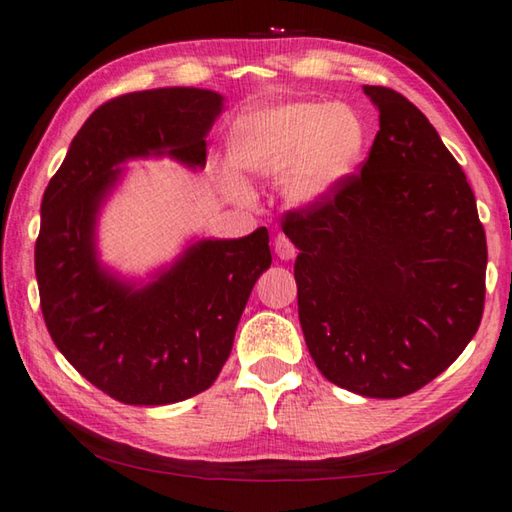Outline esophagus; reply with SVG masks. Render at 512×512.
<instances>
[{
	"mask_svg": "<svg viewBox=\"0 0 512 512\" xmlns=\"http://www.w3.org/2000/svg\"><path fill=\"white\" fill-rule=\"evenodd\" d=\"M275 253H277V257L280 259H284V262H288V259H293L295 255H297V248L293 246V241L288 239L286 235H277L275 237Z\"/></svg>",
	"mask_w": 512,
	"mask_h": 512,
	"instance_id": "obj_1",
	"label": "esophagus"
}]
</instances>
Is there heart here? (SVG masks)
Segmentation results:
<instances>
[{"label": "heart", "instance_id": "heart-1", "mask_svg": "<svg viewBox=\"0 0 512 512\" xmlns=\"http://www.w3.org/2000/svg\"><path fill=\"white\" fill-rule=\"evenodd\" d=\"M371 141L367 118L347 102L288 100L241 116L230 136V161L239 172L275 179L297 208L331 201L356 176ZM219 185L237 199L248 197L241 176L224 167Z\"/></svg>", "mask_w": 512, "mask_h": 512}]
</instances>
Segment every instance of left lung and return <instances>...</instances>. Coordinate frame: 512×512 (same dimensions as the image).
<instances>
[{
	"label": "left lung",
	"mask_w": 512,
	"mask_h": 512,
	"mask_svg": "<svg viewBox=\"0 0 512 512\" xmlns=\"http://www.w3.org/2000/svg\"><path fill=\"white\" fill-rule=\"evenodd\" d=\"M362 91L380 129L360 174L322 206L288 212L297 313L333 385L401 398L475 338L486 297V232L457 159L430 120L387 87Z\"/></svg>",
	"instance_id": "1"
}]
</instances>
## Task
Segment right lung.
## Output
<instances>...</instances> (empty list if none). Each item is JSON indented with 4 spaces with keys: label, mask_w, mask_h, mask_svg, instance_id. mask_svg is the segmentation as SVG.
I'll use <instances>...</instances> for the list:
<instances>
[{
    "label": "right lung",
    "mask_w": 512,
    "mask_h": 512,
    "mask_svg": "<svg viewBox=\"0 0 512 512\" xmlns=\"http://www.w3.org/2000/svg\"><path fill=\"white\" fill-rule=\"evenodd\" d=\"M224 96L165 87L100 105L73 136L42 197L35 241L40 306L55 347L91 385L125 405H170L215 383L257 277L271 266L268 230L190 241L145 280L100 262V210L125 163L167 156L206 167V136Z\"/></svg>",
    "instance_id": "1"
}]
</instances>
